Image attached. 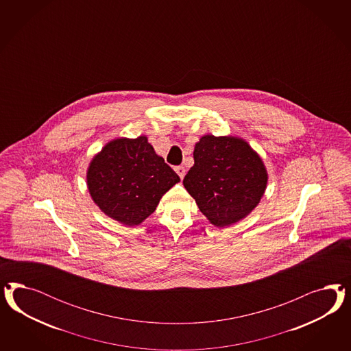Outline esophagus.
<instances>
[{
	"label": "esophagus",
	"instance_id": "1",
	"mask_svg": "<svg viewBox=\"0 0 351 351\" xmlns=\"http://www.w3.org/2000/svg\"><path fill=\"white\" fill-rule=\"evenodd\" d=\"M175 171H176V173L180 176L181 180H182V179H184V176H185V172H186L185 169H184L182 166H178V167H175Z\"/></svg>",
	"mask_w": 351,
	"mask_h": 351
}]
</instances>
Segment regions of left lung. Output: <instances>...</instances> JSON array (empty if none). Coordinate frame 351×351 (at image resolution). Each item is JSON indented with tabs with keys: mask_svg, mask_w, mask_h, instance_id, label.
Returning a JSON list of instances; mask_svg holds the SVG:
<instances>
[{
	"mask_svg": "<svg viewBox=\"0 0 351 351\" xmlns=\"http://www.w3.org/2000/svg\"><path fill=\"white\" fill-rule=\"evenodd\" d=\"M193 157L182 184L210 223L225 228L255 210L265 193L267 171L245 138L204 135Z\"/></svg>",
	"mask_w": 351,
	"mask_h": 351,
	"instance_id": "1",
	"label": "left lung"
}]
</instances>
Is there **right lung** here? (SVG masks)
Segmentation results:
<instances>
[{"mask_svg": "<svg viewBox=\"0 0 351 351\" xmlns=\"http://www.w3.org/2000/svg\"><path fill=\"white\" fill-rule=\"evenodd\" d=\"M86 180L93 201L106 216L135 226L156 211L180 178L141 135L106 143L90 162Z\"/></svg>", "mask_w": 351, "mask_h": 351, "instance_id": "add662e5", "label": "right lung"}]
</instances>
